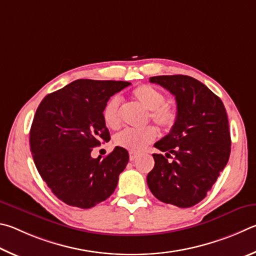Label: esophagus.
<instances>
[{
  "label": "esophagus",
  "instance_id": "esophagus-1",
  "mask_svg": "<svg viewBox=\"0 0 256 256\" xmlns=\"http://www.w3.org/2000/svg\"><path fill=\"white\" fill-rule=\"evenodd\" d=\"M137 158H138V154L137 153H132V152H130V153H129V160H130L132 162V160H135Z\"/></svg>",
  "mask_w": 256,
  "mask_h": 256
}]
</instances>
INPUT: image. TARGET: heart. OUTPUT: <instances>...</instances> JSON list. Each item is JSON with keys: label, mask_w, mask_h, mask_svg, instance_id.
<instances>
[{"label": "heart", "mask_w": 256, "mask_h": 256, "mask_svg": "<svg viewBox=\"0 0 256 256\" xmlns=\"http://www.w3.org/2000/svg\"><path fill=\"white\" fill-rule=\"evenodd\" d=\"M132 98L140 106L150 110V119L164 130H171L178 121V110L165 103L164 94L148 84H142L132 91ZM103 121L108 128L118 129L121 124V101L118 96H111L102 111ZM158 137L154 127L126 129L114 137V145L132 153H140Z\"/></svg>", "instance_id": "1"}]
</instances>
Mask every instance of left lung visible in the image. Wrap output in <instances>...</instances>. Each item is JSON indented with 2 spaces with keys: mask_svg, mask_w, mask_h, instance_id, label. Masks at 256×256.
Segmentation results:
<instances>
[{
  "mask_svg": "<svg viewBox=\"0 0 256 256\" xmlns=\"http://www.w3.org/2000/svg\"><path fill=\"white\" fill-rule=\"evenodd\" d=\"M150 82L176 96L178 116L170 134L154 145L168 158L173 154L174 160L153 154L155 165L147 184L162 202L189 208L207 196L230 158L226 109L216 94L191 76H154Z\"/></svg>",
  "mask_w": 256,
  "mask_h": 256,
  "instance_id": "obj_1",
  "label": "left lung"
}]
</instances>
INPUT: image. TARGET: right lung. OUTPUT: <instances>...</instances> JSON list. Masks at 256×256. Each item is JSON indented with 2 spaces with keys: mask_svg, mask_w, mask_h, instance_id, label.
I'll list each match as a JSON object with an SVG mask.
<instances>
[{
  "mask_svg": "<svg viewBox=\"0 0 256 256\" xmlns=\"http://www.w3.org/2000/svg\"><path fill=\"white\" fill-rule=\"evenodd\" d=\"M128 85L76 80L40 102L30 129L31 154L40 176L66 204L88 209L114 194L128 152L116 146L103 160L93 158L91 152L101 140H110L103 108Z\"/></svg>",
  "mask_w": 256,
  "mask_h": 256,
  "instance_id": "1",
  "label": "right lung"
}]
</instances>
